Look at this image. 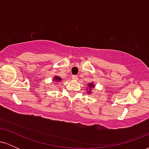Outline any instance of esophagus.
<instances>
[{"mask_svg":"<svg viewBox=\"0 0 149 149\" xmlns=\"http://www.w3.org/2000/svg\"><path fill=\"white\" fill-rule=\"evenodd\" d=\"M72 79L74 80H77L78 79V76H72Z\"/></svg>","mask_w":149,"mask_h":149,"instance_id":"34e87169","label":"esophagus"}]
</instances>
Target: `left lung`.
Instances as JSON below:
<instances>
[{"mask_svg":"<svg viewBox=\"0 0 149 149\" xmlns=\"http://www.w3.org/2000/svg\"><path fill=\"white\" fill-rule=\"evenodd\" d=\"M95 85L94 84L93 82H91V83L88 84V88L86 89V90H88V91H87V93H88V95H90V94L92 93V89L95 88Z\"/></svg>","mask_w":149,"mask_h":149,"instance_id":"left-lung-1","label":"left lung"}]
</instances>
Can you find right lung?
<instances>
[{
	"label": "right lung",
	"instance_id": "right-lung-1",
	"mask_svg": "<svg viewBox=\"0 0 149 149\" xmlns=\"http://www.w3.org/2000/svg\"><path fill=\"white\" fill-rule=\"evenodd\" d=\"M61 79H62V78H61V77H59V76H54V78H53L52 81L54 82V83H55V84H56V83H59V82H60L61 80Z\"/></svg>",
	"mask_w": 149,
	"mask_h": 149
}]
</instances>
